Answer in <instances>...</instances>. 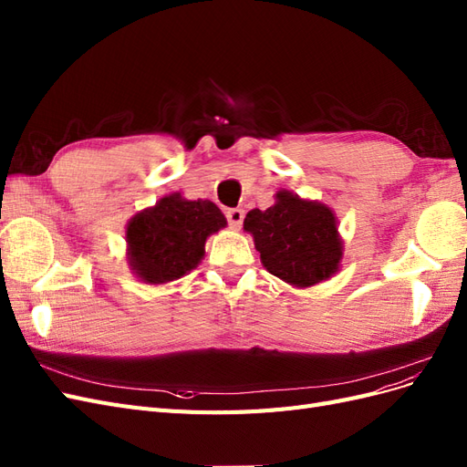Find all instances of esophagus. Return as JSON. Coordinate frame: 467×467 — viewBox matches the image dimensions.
<instances>
[{"label":"esophagus","instance_id":"1","mask_svg":"<svg viewBox=\"0 0 467 467\" xmlns=\"http://www.w3.org/2000/svg\"><path fill=\"white\" fill-rule=\"evenodd\" d=\"M225 218H228V223L232 225V228H239L245 218V212L242 208H230V210H225Z\"/></svg>","mask_w":467,"mask_h":467}]
</instances>
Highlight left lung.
<instances>
[{
  "label": "left lung",
  "mask_w": 467,
  "mask_h": 467,
  "mask_svg": "<svg viewBox=\"0 0 467 467\" xmlns=\"http://www.w3.org/2000/svg\"><path fill=\"white\" fill-rule=\"evenodd\" d=\"M244 228L266 271L290 285L306 288L337 273L343 247L327 206L280 191L275 206L249 212Z\"/></svg>",
  "instance_id": "obj_1"
}]
</instances>
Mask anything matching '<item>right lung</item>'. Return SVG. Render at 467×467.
I'll use <instances>...</instances> for the list:
<instances>
[{
  "instance_id": "obj_1",
  "label": "right lung",
  "mask_w": 467,
  "mask_h": 467,
  "mask_svg": "<svg viewBox=\"0 0 467 467\" xmlns=\"http://www.w3.org/2000/svg\"><path fill=\"white\" fill-rule=\"evenodd\" d=\"M225 218L210 201L169 194L136 214L126 228L132 271L150 285L185 276L204 257V242L222 230Z\"/></svg>"
}]
</instances>
